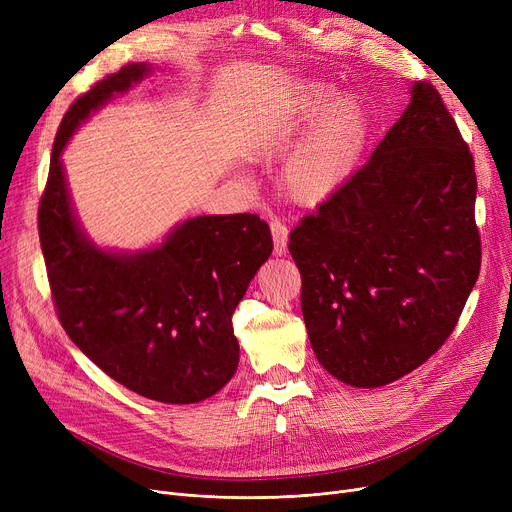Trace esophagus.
Segmentation results:
<instances>
[{
	"label": "esophagus",
	"mask_w": 512,
	"mask_h": 512,
	"mask_svg": "<svg viewBox=\"0 0 512 512\" xmlns=\"http://www.w3.org/2000/svg\"><path fill=\"white\" fill-rule=\"evenodd\" d=\"M272 228V236H274V253L276 255H286L288 249V226L280 220H272L270 222Z\"/></svg>",
	"instance_id": "1"
}]
</instances>
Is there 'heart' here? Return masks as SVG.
<instances>
[{"label": "heart", "instance_id": "1", "mask_svg": "<svg viewBox=\"0 0 512 512\" xmlns=\"http://www.w3.org/2000/svg\"><path fill=\"white\" fill-rule=\"evenodd\" d=\"M336 97L324 83H307L299 95V112L313 126L303 145L284 166L286 193L301 203H315L351 176L361 155L367 116L355 97Z\"/></svg>", "mask_w": 512, "mask_h": 512}]
</instances>
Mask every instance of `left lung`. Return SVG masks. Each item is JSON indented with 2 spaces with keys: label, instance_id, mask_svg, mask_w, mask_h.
<instances>
[{
  "label": "left lung",
  "instance_id": "obj_1",
  "mask_svg": "<svg viewBox=\"0 0 512 512\" xmlns=\"http://www.w3.org/2000/svg\"><path fill=\"white\" fill-rule=\"evenodd\" d=\"M475 193L456 122L415 83L367 164L290 232L307 334L336 380L386 386L452 334L481 265Z\"/></svg>",
  "mask_w": 512,
  "mask_h": 512
}]
</instances>
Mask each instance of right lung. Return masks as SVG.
Here are the masks:
<instances>
[{"instance_id":"obj_1","label":"right lung","mask_w":512,"mask_h":512,"mask_svg":"<svg viewBox=\"0 0 512 512\" xmlns=\"http://www.w3.org/2000/svg\"><path fill=\"white\" fill-rule=\"evenodd\" d=\"M149 72L128 64L70 105L51 151L39 238L58 317L80 351L132 392L191 405L232 380L240 355L232 313L274 242L255 213L199 215L137 253L87 236L60 155L80 124Z\"/></svg>"}]
</instances>
